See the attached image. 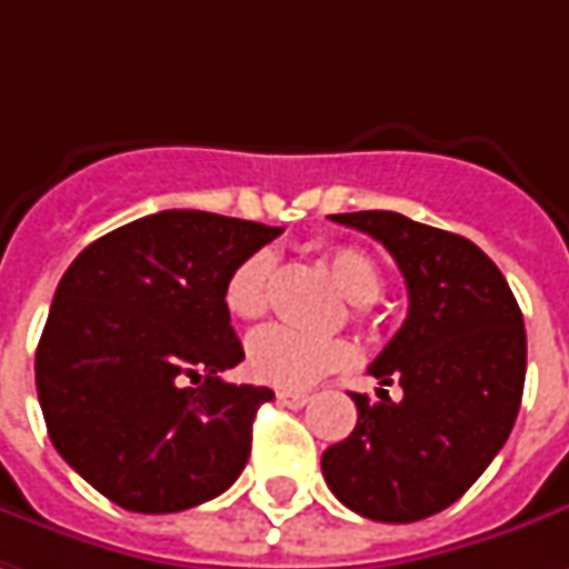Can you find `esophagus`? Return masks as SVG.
I'll return each instance as SVG.
<instances>
[{"label": "esophagus", "mask_w": 569, "mask_h": 569, "mask_svg": "<svg viewBox=\"0 0 569 569\" xmlns=\"http://www.w3.org/2000/svg\"><path fill=\"white\" fill-rule=\"evenodd\" d=\"M277 401L286 405V408H305V405L311 401V396L301 392V389H280V392H277Z\"/></svg>", "instance_id": "obj_1"}]
</instances>
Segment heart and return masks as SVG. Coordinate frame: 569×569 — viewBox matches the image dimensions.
<instances>
[{"label":"heart","instance_id":"1","mask_svg":"<svg viewBox=\"0 0 569 569\" xmlns=\"http://www.w3.org/2000/svg\"><path fill=\"white\" fill-rule=\"evenodd\" d=\"M342 296L355 305H370L382 292V273L377 261L355 246H336L327 254ZM277 258L270 249L246 254L223 283V308L239 320H258L270 305ZM351 361V349L339 339L308 336L289 327H264L246 342V367L254 380L280 389H308L330 370Z\"/></svg>","mask_w":569,"mask_h":569}]
</instances>
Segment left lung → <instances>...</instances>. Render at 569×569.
Listing matches in <instances>:
<instances>
[{
    "instance_id": "obj_1",
    "label": "left lung",
    "mask_w": 569,
    "mask_h": 569,
    "mask_svg": "<svg viewBox=\"0 0 569 569\" xmlns=\"http://www.w3.org/2000/svg\"><path fill=\"white\" fill-rule=\"evenodd\" d=\"M373 236L408 286V317L370 365L380 401L355 396L358 423L323 451L333 496L380 523L446 511L511 436L527 380V330L511 286L470 239L396 214H330Z\"/></svg>"
}]
</instances>
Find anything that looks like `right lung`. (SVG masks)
<instances>
[{
    "label": "right lung",
    "mask_w": 569,
    "mask_h": 569,
    "mask_svg": "<svg viewBox=\"0 0 569 569\" xmlns=\"http://www.w3.org/2000/svg\"><path fill=\"white\" fill-rule=\"evenodd\" d=\"M280 233L158 211L64 270L37 346V396L58 455L123 511H187L242 473L254 411L273 392L220 377L246 358L223 283Z\"/></svg>",
    "instance_id": "right-lung-1"
}]
</instances>
